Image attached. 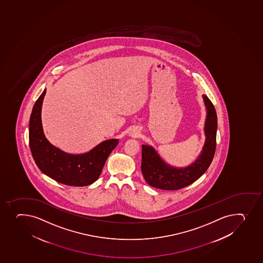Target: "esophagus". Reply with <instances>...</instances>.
<instances>
[{"mask_svg": "<svg viewBox=\"0 0 263 263\" xmlns=\"http://www.w3.org/2000/svg\"><path fill=\"white\" fill-rule=\"evenodd\" d=\"M137 132L136 131H134L133 133H132V135H134V136H136V135H137Z\"/></svg>", "mask_w": 263, "mask_h": 263, "instance_id": "obj_1", "label": "esophagus"}]
</instances>
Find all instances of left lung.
<instances>
[{"label":"left lung","instance_id":"obj_1","mask_svg":"<svg viewBox=\"0 0 263 263\" xmlns=\"http://www.w3.org/2000/svg\"><path fill=\"white\" fill-rule=\"evenodd\" d=\"M203 99L206 108L203 128L205 141L194 162L185 167L173 166L165 162L152 146L142 145L141 172L150 186L167 191L181 189L200 178L211 165L217 145V117L214 105L207 96L203 95Z\"/></svg>","mask_w":263,"mask_h":263}]
</instances>
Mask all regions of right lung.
Returning <instances> with one entry per match:
<instances>
[{"instance_id": "obj_1", "label": "right lung", "mask_w": 263, "mask_h": 263, "mask_svg": "<svg viewBox=\"0 0 263 263\" xmlns=\"http://www.w3.org/2000/svg\"><path fill=\"white\" fill-rule=\"evenodd\" d=\"M46 89L33 106L29 121V146L40 170L55 181L71 186H85L100 176L108 155L117 146L118 139L98 144L89 152L72 155L53 146L46 139L41 122V108Z\"/></svg>"}]
</instances>
